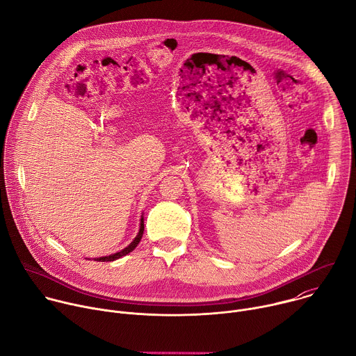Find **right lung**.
Here are the masks:
<instances>
[{"instance_id":"1","label":"right lung","mask_w":356,"mask_h":356,"mask_svg":"<svg viewBox=\"0 0 356 356\" xmlns=\"http://www.w3.org/2000/svg\"><path fill=\"white\" fill-rule=\"evenodd\" d=\"M142 234H143V220H140V228H139V232H138L136 238H135L125 249H122V250H120V252H117V253H114V255H110V257L97 258L95 261H98V262H111V261H115V259H120V258L128 255V253L132 252V250L136 248V245L139 243V241H140V238H142Z\"/></svg>"}]
</instances>
